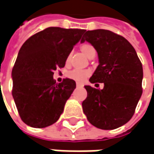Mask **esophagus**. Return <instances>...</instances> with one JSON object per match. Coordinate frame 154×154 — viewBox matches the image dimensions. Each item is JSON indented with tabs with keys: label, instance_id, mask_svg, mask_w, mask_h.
Wrapping results in <instances>:
<instances>
[{
	"label": "esophagus",
	"instance_id": "obj_1",
	"mask_svg": "<svg viewBox=\"0 0 154 154\" xmlns=\"http://www.w3.org/2000/svg\"><path fill=\"white\" fill-rule=\"evenodd\" d=\"M76 86H77V87H82L83 85H82V83H79V82H77V83H76Z\"/></svg>",
	"mask_w": 154,
	"mask_h": 154
}]
</instances>
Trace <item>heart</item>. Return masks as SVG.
<instances>
[{
	"label": "heart",
	"mask_w": 154,
	"mask_h": 154,
	"mask_svg": "<svg viewBox=\"0 0 154 154\" xmlns=\"http://www.w3.org/2000/svg\"><path fill=\"white\" fill-rule=\"evenodd\" d=\"M81 51L88 58H91V57H94L96 56V48H94L91 44H88V43H84L82 45H81ZM71 58H72V54L69 53L66 58V65H69L70 62H71ZM90 74V71L88 70H82V69H74V70H72L70 71L67 73V76L72 79V80H74L78 82H82L86 80L87 78L89 76Z\"/></svg>",
	"instance_id": "b5f03b06"
}]
</instances>
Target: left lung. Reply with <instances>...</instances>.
<instances>
[{"label": "left lung", "instance_id": "obj_1", "mask_svg": "<svg viewBox=\"0 0 154 154\" xmlns=\"http://www.w3.org/2000/svg\"><path fill=\"white\" fill-rule=\"evenodd\" d=\"M85 41L96 48L99 59L89 82L105 86L101 90L85 86L88 96L82 102L83 112L93 126L117 128L132 118L142 96V63L125 38L109 30L87 31L81 42Z\"/></svg>", "mask_w": 154, "mask_h": 154}]
</instances>
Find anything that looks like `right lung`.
<instances>
[{
  "mask_svg": "<svg viewBox=\"0 0 154 154\" xmlns=\"http://www.w3.org/2000/svg\"><path fill=\"white\" fill-rule=\"evenodd\" d=\"M86 30L48 27L27 39L12 69V96L21 120L42 128L55 123L76 88L72 79L57 83L54 71L66 58Z\"/></svg>",
  "mask_w": 154,
  "mask_h": 154,
  "instance_id": "right-lung-1",
  "label": "right lung"
}]
</instances>
